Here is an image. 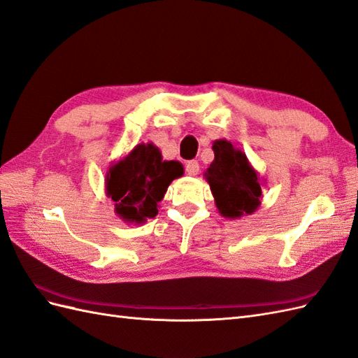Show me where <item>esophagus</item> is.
<instances>
[{
	"mask_svg": "<svg viewBox=\"0 0 358 358\" xmlns=\"http://www.w3.org/2000/svg\"><path fill=\"white\" fill-rule=\"evenodd\" d=\"M185 170H187V175L189 176H197L199 171H200V166L197 161H188L187 166H185Z\"/></svg>",
	"mask_w": 358,
	"mask_h": 358,
	"instance_id": "34e87169",
	"label": "esophagus"
}]
</instances>
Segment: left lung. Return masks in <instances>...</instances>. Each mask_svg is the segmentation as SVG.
I'll return each instance as SVG.
<instances>
[{
    "mask_svg": "<svg viewBox=\"0 0 358 358\" xmlns=\"http://www.w3.org/2000/svg\"><path fill=\"white\" fill-rule=\"evenodd\" d=\"M215 158L205 171L221 217L238 220L251 215L260 206L262 179L245 153L221 138L212 144Z\"/></svg>",
    "mask_w": 358,
    "mask_h": 358,
    "instance_id": "left-lung-1",
    "label": "left lung"
}]
</instances>
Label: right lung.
<instances>
[{"label":"right lung","instance_id":"right-lung-1","mask_svg":"<svg viewBox=\"0 0 358 358\" xmlns=\"http://www.w3.org/2000/svg\"><path fill=\"white\" fill-rule=\"evenodd\" d=\"M182 175L179 161H164L155 144L141 143L111 164L105 175V192L122 221L143 224L158 215L169 185Z\"/></svg>","mask_w":358,"mask_h":358}]
</instances>
